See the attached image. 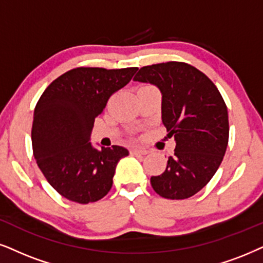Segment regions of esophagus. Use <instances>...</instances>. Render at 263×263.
<instances>
[{
	"instance_id": "34e87169",
	"label": "esophagus",
	"mask_w": 263,
	"mask_h": 263,
	"mask_svg": "<svg viewBox=\"0 0 263 263\" xmlns=\"http://www.w3.org/2000/svg\"><path fill=\"white\" fill-rule=\"evenodd\" d=\"M131 154H134V155H147L148 151H145V149H132Z\"/></svg>"
}]
</instances>
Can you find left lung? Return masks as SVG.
<instances>
[{
  "label": "left lung",
  "mask_w": 263,
  "mask_h": 263,
  "mask_svg": "<svg viewBox=\"0 0 263 263\" xmlns=\"http://www.w3.org/2000/svg\"><path fill=\"white\" fill-rule=\"evenodd\" d=\"M135 81L161 93V120L176 142L166 170L151 178L166 199H187L201 191L220 167L228 144V111L214 82L181 62L143 66Z\"/></svg>",
  "instance_id": "left-lung-1"
}]
</instances>
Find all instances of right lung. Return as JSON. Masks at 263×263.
I'll list each match as a JSON object with an SVG mask.
<instances>
[{"label":"right lung","mask_w":263,"mask_h":263,"mask_svg":"<svg viewBox=\"0 0 263 263\" xmlns=\"http://www.w3.org/2000/svg\"><path fill=\"white\" fill-rule=\"evenodd\" d=\"M137 70L76 68L40 97L31 131L34 156L48 183L69 200L88 204L110 191L116 165L128 151L120 145L95 148L91 132L110 96Z\"/></svg>","instance_id":"add662e5"}]
</instances>
